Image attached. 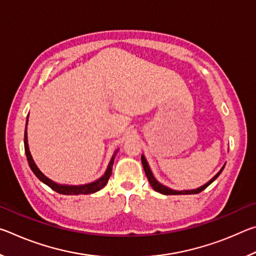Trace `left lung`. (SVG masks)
Listing matches in <instances>:
<instances>
[{
  "label": "left lung",
  "instance_id": "obj_1",
  "mask_svg": "<svg viewBox=\"0 0 256 256\" xmlns=\"http://www.w3.org/2000/svg\"><path fill=\"white\" fill-rule=\"evenodd\" d=\"M141 162H142V166H144V170L146 172V177H148V180H149V183L151 185V188H152L154 190H157V192H159V193L164 194V196H180V194H198V193H200V192H202L203 190L206 188L208 186H209L212 183V182H214L216 178V177H218L220 174H222V172L224 170V164L222 170H220L218 172H216V174L214 177H212V178L209 182H208L206 184L201 186V188H196V190H172L170 188H167V186H164L162 184H160L159 182L154 178L152 172H151L149 164H148V162H146V160L144 154L141 156Z\"/></svg>",
  "mask_w": 256,
  "mask_h": 256
}]
</instances>
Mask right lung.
I'll return each instance as SVG.
<instances>
[{"instance_id": "1", "label": "right lung", "mask_w": 256, "mask_h": 256, "mask_svg": "<svg viewBox=\"0 0 256 256\" xmlns=\"http://www.w3.org/2000/svg\"><path fill=\"white\" fill-rule=\"evenodd\" d=\"M27 124H28V118H27ZM24 151H26V156H27V160H28L29 166H30V168H32V170L34 172V174L37 176L38 180L42 182L44 184H46L47 186H50L52 190H55V192L60 193V194H64V196H80V194H92V193L97 192V190H102L104 186L107 184V182H108V180H110V177L112 175V164H114L115 156H116V154H118V149L115 151L114 154H112L110 162V164H108V167H107V170L105 172V174H104L100 177V178H98L97 180L92 182V183L84 184V185H62V184H58L52 180H50L48 177H46L40 170H38V167L36 166V164H34V159L32 157V154H30V151H29L28 136H27V125H26V131H24Z\"/></svg>"}]
</instances>
